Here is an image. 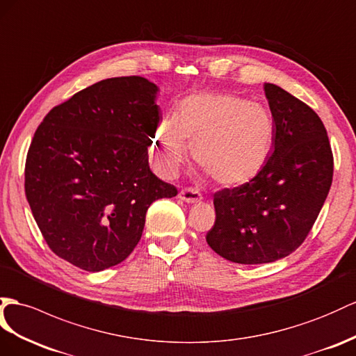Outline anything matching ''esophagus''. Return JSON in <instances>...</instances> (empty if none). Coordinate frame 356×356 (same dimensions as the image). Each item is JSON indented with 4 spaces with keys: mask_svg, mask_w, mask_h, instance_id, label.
<instances>
[{
    "mask_svg": "<svg viewBox=\"0 0 356 356\" xmlns=\"http://www.w3.org/2000/svg\"><path fill=\"white\" fill-rule=\"evenodd\" d=\"M179 198L181 200V202L193 204V203L202 202L203 197H202V194L198 193L197 189H194V188H185V189H181L180 193H179Z\"/></svg>",
    "mask_w": 356,
    "mask_h": 356,
    "instance_id": "34e87169",
    "label": "esophagus"
}]
</instances>
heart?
<instances>
[{
	"instance_id": "heart-1",
	"label": "heart",
	"mask_w": 356,
	"mask_h": 356,
	"mask_svg": "<svg viewBox=\"0 0 356 356\" xmlns=\"http://www.w3.org/2000/svg\"><path fill=\"white\" fill-rule=\"evenodd\" d=\"M275 126L268 109L227 93H195L177 105L171 120L153 135V159L168 177L176 176L193 149L198 167L221 186H241L265 168Z\"/></svg>"
}]
</instances>
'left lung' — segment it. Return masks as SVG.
Wrapping results in <instances>:
<instances>
[{
    "label": "left lung",
    "instance_id": "8db88e82",
    "mask_svg": "<svg viewBox=\"0 0 356 356\" xmlns=\"http://www.w3.org/2000/svg\"><path fill=\"white\" fill-rule=\"evenodd\" d=\"M275 138L265 168L251 181L213 195L216 220L206 241L221 257L260 265L287 257L305 241L332 184L334 158L312 108L265 84Z\"/></svg>",
    "mask_w": 356,
    "mask_h": 356
}]
</instances>
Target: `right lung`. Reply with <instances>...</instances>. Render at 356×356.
Masks as SVG:
<instances>
[{"label":"right lung","instance_id":"1","mask_svg":"<svg viewBox=\"0 0 356 356\" xmlns=\"http://www.w3.org/2000/svg\"><path fill=\"white\" fill-rule=\"evenodd\" d=\"M158 87L141 76L99 81L54 106L25 162V195L48 247L88 272L122 263L153 202L177 189L153 175Z\"/></svg>","mask_w":356,"mask_h":356}]
</instances>
